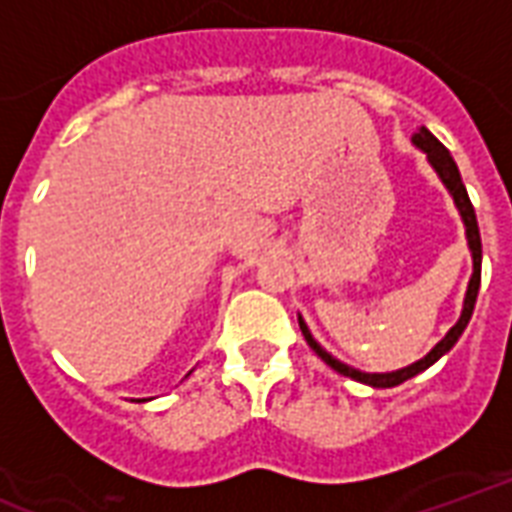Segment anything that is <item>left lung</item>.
Wrapping results in <instances>:
<instances>
[{"label": "left lung", "instance_id": "obj_1", "mask_svg": "<svg viewBox=\"0 0 512 512\" xmlns=\"http://www.w3.org/2000/svg\"><path fill=\"white\" fill-rule=\"evenodd\" d=\"M411 142L419 147L424 155H427L429 166L435 169V174L440 177V182L446 185V190L451 193V198H454L456 209H459V217H462L464 222V236H467V247H470V255H473V276H470V282H467V292H464V303H462V314H459V319H456V325L448 330L443 338H440L432 349L421 357V360L411 362L408 368H400V370H392V373H365V370H357L351 368V365H346V362L335 360L333 354L327 349H322L317 343V338L311 335V330H308V325L303 322V317L298 314V325H300V333H303V338H306V343L311 346V349L317 351L319 357L330 365V368L335 370V373H341V376L346 378H354V381H360V384H368L373 386V389H392V386L403 384V381H408V378L419 376L421 370H427L429 365H435V362L443 357V354H448V351L454 349V343L459 341V335L464 333V327H467V322H470V317H473V308H475V298H478V287H481V230H478V220H475V209L473 204H470V195H467V187H464L462 182V174H459V169H456L454 158H451V152L443 147V144L435 139V136L429 134L427 128L421 126L416 134L411 136Z\"/></svg>", "mask_w": 512, "mask_h": 512}]
</instances>
